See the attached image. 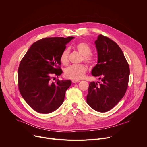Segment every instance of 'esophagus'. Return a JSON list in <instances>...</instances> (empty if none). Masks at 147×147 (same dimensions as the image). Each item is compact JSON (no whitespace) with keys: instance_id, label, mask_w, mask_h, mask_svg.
I'll list each match as a JSON object with an SVG mask.
<instances>
[{"instance_id":"obj_1","label":"esophagus","mask_w":147,"mask_h":147,"mask_svg":"<svg viewBox=\"0 0 147 147\" xmlns=\"http://www.w3.org/2000/svg\"><path fill=\"white\" fill-rule=\"evenodd\" d=\"M71 81H72L73 83H77V82H80L79 80H73Z\"/></svg>"}]
</instances>
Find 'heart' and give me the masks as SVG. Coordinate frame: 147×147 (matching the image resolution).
<instances>
[{
    "instance_id": "obj_1",
    "label": "heart",
    "mask_w": 147,
    "mask_h": 147,
    "mask_svg": "<svg viewBox=\"0 0 147 147\" xmlns=\"http://www.w3.org/2000/svg\"><path fill=\"white\" fill-rule=\"evenodd\" d=\"M76 49L83 56V60L89 65L94 63V59L91 55V48L86 42H78L75 45ZM69 49H65L62 51L60 56V61L62 64L66 65L69 61ZM87 71V67L84 65H71L65 70V75L66 77L74 80H80L84 76Z\"/></svg>"
}]
</instances>
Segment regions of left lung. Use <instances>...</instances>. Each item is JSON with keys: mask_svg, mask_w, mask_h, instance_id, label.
I'll return each mask as SVG.
<instances>
[{"mask_svg": "<svg viewBox=\"0 0 147 147\" xmlns=\"http://www.w3.org/2000/svg\"><path fill=\"white\" fill-rule=\"evenodd\" d=\"M95 44L98 63L91 74L101 82L90 83L87 102L95 111L105 112L116 105L126 92L130 69L123 51L113 40L99 35Z\"/></svg>", "mask_w": 147, "mask_h": 147, "instance_id": "8db88e82", "label": "left lung"}]
</instances>
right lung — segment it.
Returning <instances> with one entry per match:
<instances>
[{
  "mask_svg": "<svg viewBox=\"0 0 147 147\" xmlns=\"http://www.w3.org/2000/svg\"><path fill=\"white\" fill-rule=\"evenodd\" d=\"M74 38H45L34 43L20 61L18 69L20 92L36 112L49 113L58 109L65 99L70 80L52 82L53 75L63 73L60 56L66 44Z\"/></svg>",
  "mask_w": 147,
  "mask_h": 147,
  "instance_id": "1",
  "label": "right lung"
}]
</instances>
